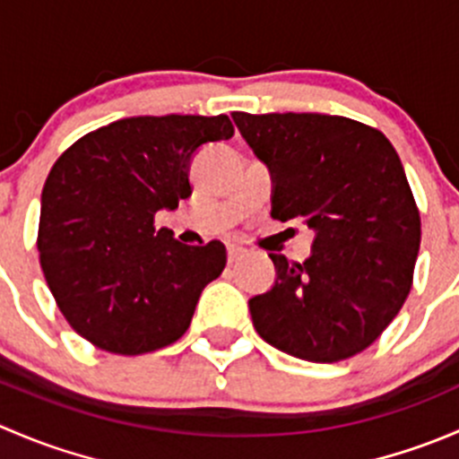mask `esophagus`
<instances>
[{"label": "esophagus", "instance_id": "1", "mask_svg": "<svg viewBox=\"0 0 459 459\" xmlns=\"http://www.w3.org/2000/svg\"><path fill=\"white\" fill-rule=\"evenodd\" d=\"M244 255H247V248L235 247V244H229V247H226V259H229V264L239 262Z\"/></svg>", "mask_w": 459, "mask_h": 459}]
</instances>
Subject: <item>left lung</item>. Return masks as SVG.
<instances>
[{
  "mask_svg": "<svg viewBox=\"0 0 459 459\" xmlns=\"http://www.w3.org/2000/svg\"><path fill=\"white\" fill-rule=\"evenodd\" d=\"M271 170V217L316 233L302 264L271 253L275 281L248 299L262 340L308 362H340L400 313L420 251V212L393 143L319 113H233Z\"/></svg>",
  "mask_w": 459,
  "mask_h": 459,
  "instance_id": "left-lung-1",
  "label": "left lung"
}]
</instances>
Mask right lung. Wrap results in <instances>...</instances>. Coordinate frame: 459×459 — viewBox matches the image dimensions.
Wrapping results in <instances>:
<instances>
[{"label":"right lung","mask_w":459,"mask_h":459,"mask_svg":"<svg viewBox=\"0 0 459 459\" xmlns=\"http://www.w3.org/2000/svg\"><path fill=\"white\" fill-rule=\"evenodd\" d=\"M235 133L226 115L126 117L82 137L41 191V268L59 311L101 351L142 355L186 333L204 286L226 266L224 244L186 247L160 211L191 197L195 152Z\"/></svg>","instance_id":"right-lung-1"}]
</instances>
